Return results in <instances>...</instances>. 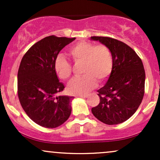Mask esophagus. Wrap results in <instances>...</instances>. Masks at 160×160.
Masks as SVG:
<instances>
[{
  "mask_svg": "<svg viewBox=\"0 0 160 160\" xmlns=\"http://www.w3.org/2000/svg\"><path fill=\"white\" fill-rule=\"evenodd\" d=\"M78 97H80V98H86L87 97V95H79Z\"/></svg>",
  "mask_w": 160,
  "mask_h": 160,
  "instance_id": "1",
  "label": "esophagus"
}]
</instances>
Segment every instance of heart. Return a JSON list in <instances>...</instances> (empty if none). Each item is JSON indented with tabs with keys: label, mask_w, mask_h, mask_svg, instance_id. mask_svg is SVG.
I'll return each instance as SVG.
<instances>
[{
	"label": "heart",
	"mask_w": 160,
	"mask_h": 160,
	"mask_svg": "<svg viewBox=\"0 0 160 160\" xmlns=\"http://www.w3.org/2000/svg\"><path fill=\"white\" fill-rule=\"evenodd\" d=\"M69 55L77 65H81L82 78H74L69 82L68 90L72 95H82L95 87L97 80L105 81L113 70V56L106 45L80 41L73 46ZM54 70L62 80H68L72 74V66L63 56H58L54 62Z\"/></svg>",
	"instance_id": "1"
}]
</instances>
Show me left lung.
I'll use <instances>...</instances> for the list:
<instances>
[{
    "label": "left lung",
    "mask_w": 160,
    "mask_h": 160,
    "mask_svg": "<svg viewBox=\"0 0 160 160\" xmlns=\"http://www.w3.org/2000/svg\"><path fill=\"white\" fill-rule=\"evenodd\" d=\"M110 49L113 70L107 83L98 89L100 102L92 113L108 125L122 123L132 116L144 95L145 71L142 61L129 46L109 37H91Z\"/></svg>",
    "instance_id": "left-lung-1"
}]
</instances>
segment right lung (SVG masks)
Returning a JSON list of instances; mask_svg holds the SVG:
<instances>
[{
	"instance_id": "add662e5",
	"label": "right lung",
	"mask_w": 160,
	"mask_h": 160,
	"mask_svg": "<svg viewBox=\"0 0 160 160\" xmlns=\"http://www.w3.org/2000/svg\"><path fill=\"white\" fill-rule=\"evenodd\" d=\"M76 38L46 37L34 43L22 58L18 71L17 92L26 114L37 124L56 128L69 118L74 97L56 93L65 89L54 70L57 56Z\"/></svg>"
}]
</instances>
